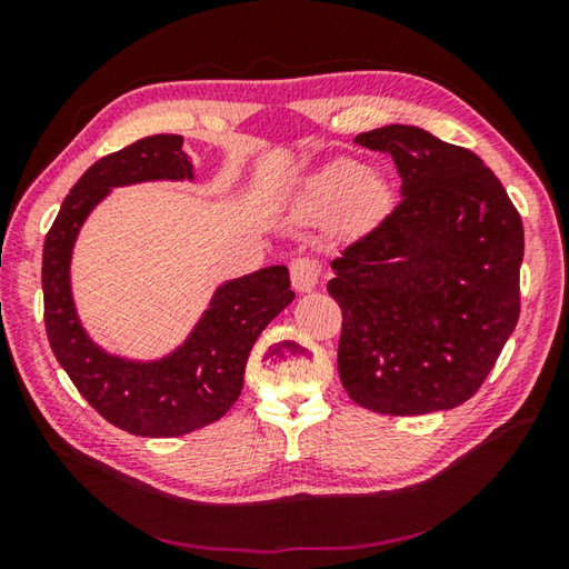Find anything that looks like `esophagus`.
I'll return each mask as SVG.
<instances>
[{
	"instance_id": "esophagus-1",
	"label": "esophagus",
	"mask_w": 569,
	"mask_h": 569,
	"mask_svg": "<svg viewBox=\"0 0 569 569\" xmlns=\"http://www.w3.org/2000/svg\"><path fill=\"white\" fill-rule=\"evenodd\" d=\"M323 276V266L316 261V258H296L291 263V283L296 291H311V288L319 286Z\"/></svg>"
}]
</instances>
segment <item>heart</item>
Segmentation results:
<instances>
[{
    "mask_svg": "<svg viewBox=\"0 0 569 569\" xmlns=\"http://www.w3.org/2000/svg\"><path fill=\"white\" fill-rule=\"evenodd\" d=\"M387 186L369 176L361 162L336 160L316 172L308 182V203L316 210H336L343 206L351 223H369L387 208Z\"/></svg>",
    "mask_w": 569,
    "mask_h": 569,
    "instance_id": "heart-1",
    "label": "heart"
}]
</instances>
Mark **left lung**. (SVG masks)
<instances>
[{
  "label": "left lung",
  "instance_id": "left-lung-1",
  "mask_svg": "<svg viewBox=\"0 0 569 569\" xmlns=\"http://www.w3.org/2000/svg\"><path fill=\"white\" fill-rule=\"evenodd\" d=\"M401 200L333 258L339 377L363 409L413 417L475 397L519 319L522 218L479 156L409 124L361 132Z\"/></svg>",
  "mask_w": 569,
  "mask_h": 569
}]
</instances>
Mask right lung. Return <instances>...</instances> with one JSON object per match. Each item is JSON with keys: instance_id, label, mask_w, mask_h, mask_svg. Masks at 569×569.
Instances as JSON below:
<instances>
[{"instance_id": "1", "label": "right lung", "mask_w": 569, "mask_h": 569, "mask_svg": "<svg viewBox=\"0 0 569 569\" xmlns=\"http://www.w3.org/2000/svg\"><path fill=\"white\" fill-rule=\"evenodd\" d=\"M180 146V134H150L100 158L64 198L42 250L44 329L52 353L90 407L134 437H180L223 417L243 389L256 339L293 301L286 266L236 278L216 293L186 346L156 363L112 359L84 336L70 296L77 230L114 186L192 178Z\"/></svg>"}]
</instances>
